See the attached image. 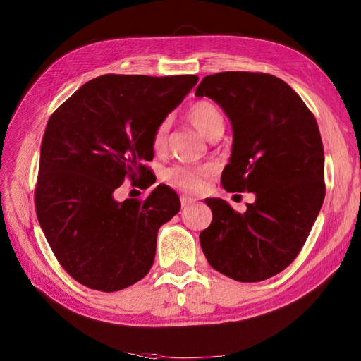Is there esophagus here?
Wrapping results in <instances>:
<instances>
[{"label":"esophagus","instance_id":"1","mask_svg":"<svg viewBox=\"0 0 361 361\" xmlns=\"http://www.w3.org/2000/svg\"><path fill=\"white\" fill-rule=\"evenodd\" d=\"M194 202H195V199H194V197H190V195H187V194L180 195V203H182V207H188V206H191Z\"/></svg>","mask_w":361,"mask_h":361}]
</instances>
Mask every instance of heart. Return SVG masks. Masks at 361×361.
<instances>
[{
    "mask_svg": "<svg viewBox=\"0 0 361 361\" xmlns=\"http://www.w3.org/2000/svg\"><path fill=\"white\" fill-rule=\"evenodd\" d=\"M187 117L192 126L203 134L206 138L212 140L216 135H221L224 130V117L216 105L209 101H197L190 108ZM170 122L166 118L158 123L154 134H152V147L155 152L164 150L167 145ZM212 174V169L203 167H190V166H173L164 171V180L190 192H197L204 188L206 179Z\"/></svg>",
    "mask_w": 361,
    "mask_h": 361,
    "instance_id": "heart-1",
    "label": "heart"
}]
</instances>
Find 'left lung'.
Masks as SVG:
<instances>
[{"mask_svg":"<svg viewBox=\"0 0 361 361\" xmlns=\"http://www.w3.org/2000/svg\"><path fill=\"white\" fill-rule=\"evenodd\" d=\"M195 96L220 105L233 129L221 183L255 192L244 214L207 199L212 223L200 233L209 265L236 281H262L298 256L325 197L324 146L301 97L277 76L260 72L207 75Z\"/></svg>","mask_w":361,"mask_h":361,"instance_id":"1","label":"left lung"}]
</instances>
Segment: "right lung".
<instances>
[{"instance_id":"obj_1","label":"right lung","mask_w":361,"mask_h":361,"mask_svg":"<svg viewBox=\"0 0 361 361\" xmlns=\"http://www.w3.org/2000/svg\"><path fill=\"white\" fill-rule=\"evenodd\" d=\"M199 78L102 75L80 87L48 120L42 140L36 214L60 265L81 285L116 292L154 265L159 227L180 209L158 185L145 200L117 202L130 179L150 187L152 134Z\"/></svg>"}]
</instances>
